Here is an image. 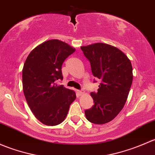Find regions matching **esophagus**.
<instances>
[{"instance_id":"34e87169","label":"esophagus","mask_w":155,"mask_h":155,"mask_svg":"<svg viewBox=\"0 0 155 155\" xmlns=\"http://www.w3.org/2000/svg\"><path fill=\"white\" fill-rule=\"evenodd\" d=\"M77 93H78V94L79 95V96H80V95H82L84 94V91H77Z\"/></svg>"}]
</instances>
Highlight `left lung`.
I'll list each match as a JSON object with an SVG mask.
<instances>
[{"mask_svg": "<svg viewBox=\"0 0 155 155\" xmlns=\"http://www.w3.org/2000/svg\"><path fill=\"white\" fill-rule=\"evenodd\" d=\"M90 61L94 76L101 79L97 93H91L94 104L85 111L90 122L104 124L113 120L125 104L133 82L130 61L111 45L97 43L81 46Z\"/></svg>", "mask_w": 155, "mask_h": 155, "instance_id": "obj_1", "label": "left lung"}]
</instances>
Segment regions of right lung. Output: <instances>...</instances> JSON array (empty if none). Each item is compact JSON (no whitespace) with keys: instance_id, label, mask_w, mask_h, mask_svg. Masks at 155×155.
Returning a JSON list of instances; mask_svg holds the SVG:
<instances>
[{"instance_id":"1","label":"right lung","mask_w":155,"mask_h":155,"mask_svg":"<svg viewBox=\"0 0 155 155\" xmlns=\"http://www.w3.org/2000/svg\"><path fill=\"white\" fill-rule=\"evenodd\" d=\"M76 51L68 43L49 40L34 48L22 70L23 91L34 116L48 126L61 124L66 118L75 91L55 84L63 79L61 67L65 59Z\"/></svg>"}]
</instances>
